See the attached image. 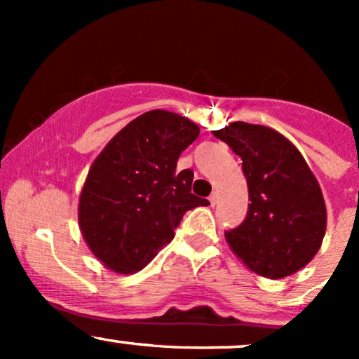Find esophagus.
I'll return each mask as SVG.
<instances>
[{
	"mask_svg": "<svg viewBox=\"0 0 359 359\" xmlns=\"http://www.w3.org/2000/svg\"><path fill=\"white\" fill-rule=\"evenodd\" d=\"M217 197H219V196H217V192H216V191H214V192L211 194V196H209V203H211V205H216V203H217Z\"/></svg>",
	"mask_w": 359,
	"mask_h": 359,
	"instance_id": "34e87169",
	"label": "esophagus"
}]
</instances>
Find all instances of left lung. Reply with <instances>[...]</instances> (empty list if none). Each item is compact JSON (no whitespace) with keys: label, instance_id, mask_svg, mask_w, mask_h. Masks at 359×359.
Masks as SVG:
<instances>
[{"label":"left lung","instance_id":"obj_1","mask_svg":"<svg viewBox=\"0 0 359 359\" xmlns=\"http://www.w3.org/2000/svg\"><path fill=\"white\" fill-rule=\"evenodd\" d=\"M243 160L248 184L245 221L224 233L250 270L282 278L306 266L325 233V204L314 174L285 137L271 128L234 121L212 131Z\"/></svg>","mask_w":359,"mask_h":359}]
</instances>
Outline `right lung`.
<instances>
[{"label": "right lung", "mask_w": 359, "mask_h": 359, "mask_svg": "<svg viewBox=\"0 0 359 359\" xmlns=\"http://www.w3.org/2000/svg\"><path fill=\"white\" fill-rule=\"evenodd\" d=\"M199 126L170 111H148L123 128L90 167L79 201V226L90 251L119 273L142 270L174 238L194 196V172L177 160Z\"/></svg>", "instance_id": "obj_1"}]
</instances>
